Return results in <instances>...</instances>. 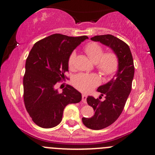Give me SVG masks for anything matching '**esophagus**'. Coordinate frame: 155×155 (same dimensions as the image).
<instances>
[{
	"mask_svg": "<svg viewBox=\"0 0 155 155\" xmlns=\"http://www.w3.org/2000/svg\"><path fill=\"white\" fill-rule=\"evenodd\" d=\"M81 101L84 104H87V95L85 94H82V100Z\"/></svg>",
	"mask_w": 155,
	"mask_h": 155,
	"instance_id": "esophagus-1",
	"label": "esophagus"
}]
</instances>
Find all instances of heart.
<instances>
[{"label": "heart", "mask_w": 155, "mask_h": 155, "mask_svg": "<svg viewBox=\"0 0 155 155\" xmlns=\"http://www.w3.org/2000/svg\"><path fill=\"white\" fill-rule=\"evenodd\" d=\"M85 52L95 64L101 74L104 76H111L118 68V59L112 52L104 54V50L99 44L95 42L89 43L84 48ZM76 52L74 51L68 58V66L72 68L75 60ZM101 81L98 75L95 74H79L73 79L74 87L84 92H89Z\"/></svg>", "instance_id": "b5f03b06"}]
</instances>
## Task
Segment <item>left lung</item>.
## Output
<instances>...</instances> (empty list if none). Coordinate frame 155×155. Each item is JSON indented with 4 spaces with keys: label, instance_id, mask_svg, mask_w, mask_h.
<instances>
[{
    "label": "left lung",
    "instance_id": "obj_1",
    "mask_svg": "<svg viewBox=\"0 0 155 155\" xmlns=\"http://www.w3.org/2000/svg\"><path fill=\"white\" fill-rule=\"evenodd\" d=\"M109 47L117 55L118 68L114 77L97 91L105 95L102 101L88 96L87 102L93 108L95 114L90 118L83 117V124L92 130H101L111 125L120 116L127 97L130 93L134 76V64L130 49L127 44L112 35H95L90 38Z\"/></svg>",
    "mask_w": 155,
    "mask_h": 155
}]
</instances>
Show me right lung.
I'll return each instance as SVG.
<instances>
[{
    "instance_id": "right-lung-1",
    "label": "right lung",
    "mask_w": 155,
    "mask_h": 155,
    "mask_svg": "<svg viewBox=\"0 0 155 155\" xmlns=\"http://www.w3.org/2000/svg\"><path fill=\"white\" fill-rule=\"evenodd\" d=\"M86 35L53 34L36 42L28 54L23 78L24 102L32 120L43 128L58 125L64 108L81 100V94L68 85L62 93L54 85L68 71V58Z\"/></svg>"
}]
</instances>
